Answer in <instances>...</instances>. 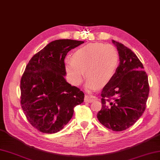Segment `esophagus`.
I'll return each mask as SVG.
<instances>
[{
	"mask_svg": "<svg viewBox=\"0 0 160 160\" xmlns=\"http://www.w3.org/2000/svg\"><path fill=\"white\" fill-rule=\"evenodd\" d=\"M96 99V97L93 96H91V95H86L85 97H84V102H92L93 101Z\"/></svg>",
	"mask_w": 160,
	"mask_h": 160,
	"instance_id": "1",
	"label": "esophagus"
}]
</instances>
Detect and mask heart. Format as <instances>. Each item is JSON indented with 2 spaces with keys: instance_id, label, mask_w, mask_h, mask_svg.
Here are the masks:
<instances>
[{
  "instance_id": "1",
  "label": "heart",
  "mask_w": 160,
  "mask_h": 160,
  "mask_svg": "<svg viewBox=\"0 0 160 160\" xmlns=\"http://www.w3.org/2000/svg\"><path fill=\"white\" fill-rule=\"evenodd\" d=\"M119 63L117 50L111 45L95 42L76 49L67 60L64 68L71 82L76 86L82 83L86 70V86L96 90L109 83L115 76Z\"/></svg>"
}]
</instances>
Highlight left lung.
<instances>
[{"label": "left lung", "mask_w": 160, "mask_h": 160, "mask_svg": "<svg viewBox=\"0 0 160 160\" xmlns=\"http://www.w3.org/2000/svg\"><path fill=\"white\" fill-rule=\"evenodd\" d=\"M120 64L111 82L101 93L102 108L97 114L100 123L114 131L133 125L145 111L149 93L148 76L138 56L115 40Z\"/></svg>", "instance_id": "left-lung-1"}]
</instances>
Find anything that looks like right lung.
Wrapping results in <instances>:
<instances>
[{
  "label": "right lung",
  "mask_w": 160,
  "mask_h": 160,
  "mask_svg": "<svg viewBox=\"0 0 160 160\" xmlns=\"http://www.w3.org/2000/svg\"><path fill=\"white\" fill-rule=\"evenodd\" d=\"M84 41L56 40L33 56L20 80V104L33 127L45 133L64 128L76 105L84 102V93L64 79V58Z\"/></svg>",
  "instance_id": "obj_1"
}]
</instances>
